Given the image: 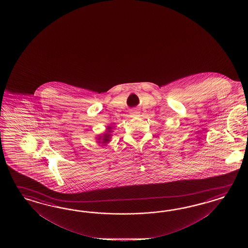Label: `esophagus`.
I'll use <instances>...</instances> for the list:
<instances>
[{"label":"esophagus","mask_w":248,"mask_h":248,"mask_svg":"<svg viewBox=\"0 0 248 248\" xmlns=\"http://www.w3.org/2000/svg\"><path fill=\"white\" fill-rule=\"evenodd\" d=\"M130 113H131L132 115L135 116V115H137V114L139 113V112H138V110H136V109H132V110L130 111Z\"/></svg>","instance_id":"obj_1"}]
</instances>
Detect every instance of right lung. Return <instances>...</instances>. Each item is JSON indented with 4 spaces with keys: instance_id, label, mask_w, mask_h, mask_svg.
<instances>
[{
    "instance_id": "add662e5",
    "label": "right lung",
    "mask_w": 248,
    "mask_h": 248,
    "mask_svg": "<svg viewBox=\"0 0 248 248\" xmlns=\"http://www.w3.org/2000/svg\"><path fill=\"white\" fill-rule=\"evenodd\" d=\"M112 131H111V127L108 128V131H107V133H105L103 136H101V137H99L98 138V143H102L105 144V143H108V142H110V133H111Z\"/></svg>"
}]
</instances>
